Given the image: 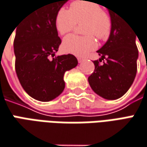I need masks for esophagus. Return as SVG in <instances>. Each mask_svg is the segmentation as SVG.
Returning a JSON list of instances; mask_svg holds the SVG:
<instances>
[{
	"label": "esophagus",
	"mask_w": 147,
	"mask_h": 147,
	"mask_svg": "<svg viewBox=\"0 0 147 147\" xmlns=\"http://www.w3.org/2000/svg\"><path fill=\"white\" fill-rule=\"evenodd\" d=\"M77 60H78V61L80 63V62H82V61H84V58H83V57H78Z\"/></svg>",
	"instance_id": "esophagus-1"
}]
</instances>
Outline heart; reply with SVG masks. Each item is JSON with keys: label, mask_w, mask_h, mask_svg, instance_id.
I'll return each mask as SVG.
<instances>
[{"label": "heart", "mask_w": 147, "mask_h": 147, "mask_svg": "<svg viewBox=\"0 0 147 147\" xmlns=\"http://www.w3.org/2000/svg\"><path fill=\"white\" fill-rule=\"evenodd\" d=\"M81 23H85L83 32L87 35H68L62 42V49L66 53L80 57L97 47L96 40L92 35L99 39L109 35L112 20L99 3L90 0L74 1L70 5V10L61 8L57 12L56 29L61 35L71 32L76 24Z\"/></svg>", "instance_id": "1"}]
</instances>
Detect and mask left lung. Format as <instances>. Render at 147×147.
<instances>
[{"mask_svg": "<svg viewBox=\"0 0 147 147\" xmlns=\"http://www.w3.org/2000/svg\"><path fill=\"white\" fill-rule=\"evenodd\" d=\"M112 20L110 35L97 51L94 71L88 78L94 92L106 99L122 97L132 85L137 74L138 50L136 35L129 23L114 7L106 5ZM103 61L104 64H100Z\"/></svg>", "mask_w": 147, "mask_h": 147, "instance_id": "left-lung-1", "label": "left lung"}]
</instances>
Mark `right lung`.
I'll return each mask as SVG.
<instances>
[{"mask_svg":"<svg viewBox=\"0 0 147 147\" xmlns=\"http://www.w3.org/2000/svg\"><path fill=\"white\" fill-rule=\"evenodd\" d=\"M69 0H44L16 27V71L23 89L32 98L47 102L65 88L64 74L78 64L72 54L55 56L61 44L56 29L57 12Z\"/></svg>","mask_w":147,"mask_h":147,"instance_id":"right-lung-1","label":"right lung"}]
</instances>
